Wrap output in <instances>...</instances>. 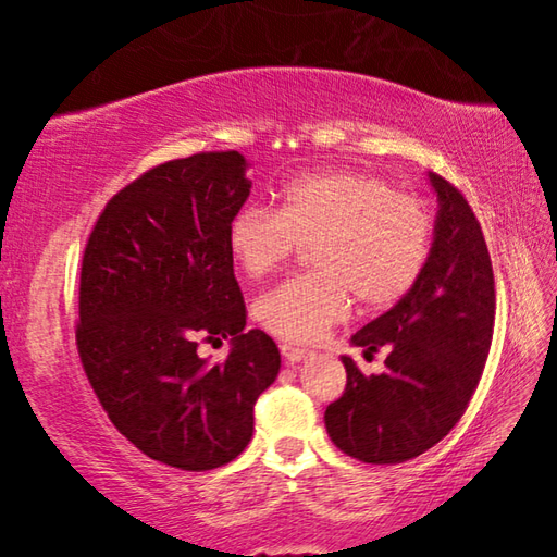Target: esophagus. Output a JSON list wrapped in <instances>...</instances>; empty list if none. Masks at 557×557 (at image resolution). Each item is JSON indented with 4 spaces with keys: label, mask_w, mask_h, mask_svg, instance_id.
I'll use <instances>...</instances> for the list:
<instances>
[{
    "label": "esophagus",
    "mask_w": 557,
    "mask_h": 557,
    "mask_svg": "<svg viewBox=\"0 0 557 557\" xmlns=\"http://www.w3.org/2000/svg\"><path fill=\"white\" fill-rule=\"evenodd\" d=\"M280 354L285 356V361H289V363H299V361H305V358L312 356L309 348H299V346H292V344H280Z\"/></svg>",
    "instance_id": "34e87169"
}]
</instances>
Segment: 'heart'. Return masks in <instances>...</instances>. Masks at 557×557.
<instances>
[{
  "mask_svg": "<svg viewBox=\"0 0 557 557\" xmlns=\"http://www.w3.org/2000/svg\"><path fill=\"white\" fill-rule=\"evenodd\" d=\"M432 213L418 196L373 174L319 172L282 191L280 209L245 206L228 223V248L248 277L312 245L314 272L285 280L258 299V322L287 342H317L342 322L351 297L385 309L420 280L432 248Z\"/></svg>",
  "mask_w": 557,
  "mask_h": 557,
  "instance_id": "1",
  "label": "heart"
}]
</instances>
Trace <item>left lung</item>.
Returning a JSON list of instances; mask_svg holds the SVG:
<instances>
[{"label": "left lung", "instance_id": "1", "mask_svg": "<svg viewBox=\"0 0 557 557\" xmlns=\"http://www.w3.org/2000/svg\"><path fill=\"white\" fill-rule=\"evenodd\" d=\"M430 182L440 213L428 265L351 338L366 356L385 348V371L363 375L342 356L346 388L324 412L334 445L366 465H400L435 447L465 414L492 348L496 289L482 225L455 184L440 174Z\"/></svg>", "mask_w": 557, "mask_h": 557}]
</instances>
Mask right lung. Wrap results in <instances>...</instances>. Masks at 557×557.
<instances>
[{
  "mask_svg": "<svg viewBox=\"0 0 557 557\" xmlns=\"http://www.w3.org/2000/svg\"><path fill=\"white\" fill-rule=\"evenodd\" d=\"M250 194L243 154L157 164L112 196L83 250L75 346L112 425L147 457L209 471L248 447L280 351L245 329L228 223ZM231 337L228 359L195 348Z\"/></svg>",
  "mask_w": 557,
  "mask_h": 557,
  "instance_id": "right-lung-1",
  "label": "right lung"
}]
</instances>
